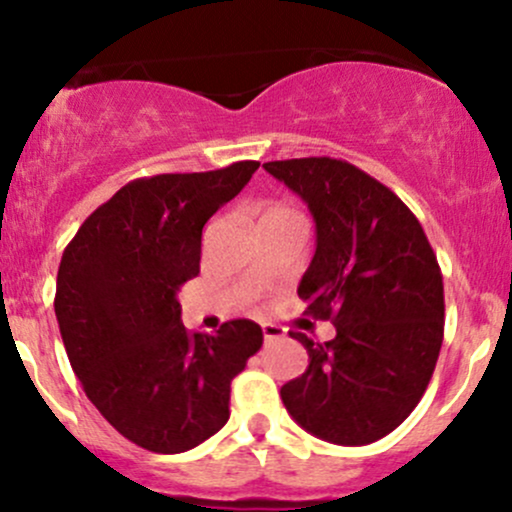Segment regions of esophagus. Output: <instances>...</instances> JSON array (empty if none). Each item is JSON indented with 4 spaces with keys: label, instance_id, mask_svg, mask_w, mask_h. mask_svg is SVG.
I'll return each instance as SVG.
<instances>
[{
    "label": "esophagus",
    "instance_id": "obj_1",
    "mask_svg": "<svg viewBox=\"0 0 512 512\" xmlns=\"http://www.w3.org/2000/svg\"><path fill=\"white\" fill-rule=\"evenodd\" d=\"M262 334H264V342H276V339H284V330L276 325H262Z\"/></svg>",
    "mask_w": 512,
    "mask_h": 512
}]
</instances>
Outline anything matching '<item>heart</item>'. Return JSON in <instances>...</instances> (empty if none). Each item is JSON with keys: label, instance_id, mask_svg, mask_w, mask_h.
<instances>
[{"label": "heart", "instance_id": "obj_1", "mask_svg": "<svg viewBox=\"0 0 512 512\" xmlns=\"http://www.w3.org/2000/svg\"><path fill=\"white\" fill-rule=\"evenodd\" d=\"M272 209H284V207H276V204H272V207H267L264 211H272Z\"/></svg>", "mask_w": 512, "mask_h": 512}]
</instances>
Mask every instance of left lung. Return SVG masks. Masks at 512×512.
<instances>
[{"mask_svg":"<svg viewBox=\"0 0 512 512\" xmlns=\"http://www.w3.org/2000/svg\"><path fill=\"white\" fill-rule=\"evenodd\" d=\"M264 170L313 214L317 245L298 296L337 330L325 344L291 332L310 363L281 387L284 407L327 443L368 445L407 419L436 368L445 327L436 252L407 204L351 163L313 156Z\"/></svg>","mask_w":512,"mask_h":512,"instance_id":"8db88e82","label":"left lung"}]
</instances>
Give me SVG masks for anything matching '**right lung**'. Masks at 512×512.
Returning <instances> with one entry per match:
<instances>
[{
	"label": "right lung",
	"mask_w": 512,
	"mask_h": 512,
	"mask_svg": "<svg viewBox=\"0 0 512 512\" xmlns=\"http://www.w3.org/2000/svg\"><path fill=\"white\" fill-rule=\"evenodd\" d=\"M257 161L127 182L81 223L57 272L69 363L103 419L139 448L175 455L221 431L231 380L262 346L252 320L187 332L178 291L199 274L202 228Z\"/></svg>",
	"instance_id": "add662e5"
}]
</instances>
